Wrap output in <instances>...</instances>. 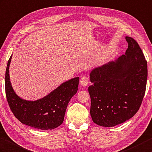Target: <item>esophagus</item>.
Returning a JSON list of instances; mask_svg holds the SVG:
<instances>
[{"label":"esophagus","mask_w":152,"mask_h":152,"mask_svg":"<svg viewBox=\"0 0 152 152\" xmlns=\"http://www.w3.org/2000/svg\"><path fill=\"white\" fill-rule=\"evenodd\" d=\"M89 78H88L87 76H83L81 77L80 81V83L81 86L86 87L87 86L88 84H89Z\"/></svg>","instance_id":"1"}]
</instances>
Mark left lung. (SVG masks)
Wrapping results in <instances>:
<instances>
[{
	"label": "left lung",
	"instance_id": "8db88e82",
	"mask_svg": "<svg viewBox=\"0 0 152 152\" xmlns=\"http://www.w3.org/2000/svg\"><path fill=\"white\" fill-rule=\"evenodd\" d=\"M126 54L90 74L88 88L90 113L99 126L113 127L128 121L139 111L145 94L147 61L138 43L126 36Z\"/></svg>",
	"mask_w": 152,
	"mask_h": 152
}]
</instances>
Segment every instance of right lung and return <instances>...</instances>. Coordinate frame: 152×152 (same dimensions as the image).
I'll return each instance as SVG.
<instances>
[{"instance_id": "1", "label": "right lung", "mask_w": 152, "mask_h": 152, "mask_svg": "<svg viewBox=\"0 0 152 152\" xmlns=\"http://www.w3.org/2000/svg\"><path fill=\"white\" fill-rule=\"evenodd\" d=\"M10 58L5 74L6 99L14 116L24 124L40 129H53L61 125L69 102L77 91L79 77L62 83L47 96L36 101L20 98L10 81Z\"/></svg>"}]
</instances>
